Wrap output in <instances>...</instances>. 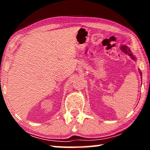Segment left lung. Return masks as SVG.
Returning <instances> with one entry per match:
<instances>
[{
  "label": "left lung",
  "mask_w": 150,
  "mask_h": 150,
  "mask_svg": "<svg viewBox=\"0 0 150 150\" xmlns=\"http://www.w3.org/2000/svg\"><path fill=\"white\" fill-rule=\"evenodd\" d=\"M120 49L122 50V51H123V52H124V53H125V54H128V55H129V56H130L132 59H134V60L136 59V57L134 56L133 54H132V53L131 50H130V48H129L128 46H126V45H121V46H120ZM139 73H140V75L142 76V73H141V71H139Z\"/></svg>",
  "instance_id": "8db88e82"
}]
</instances>
